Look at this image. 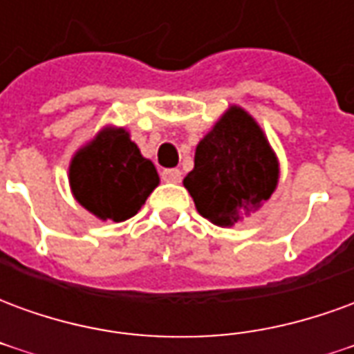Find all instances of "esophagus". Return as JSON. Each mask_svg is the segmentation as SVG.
<instances>
[{"label":"esophagus","instance_id":"34e87169","mask_svg":"<svg viewBox=\"0 0 354 354\" xmlns=\"http://www.w3.org/2000/svg\"><path fill=\"white\" fill-rule=\"evenodd\" d=\"M161 178L165 182H170V184H176L180 182V178H182V172L178 169H165L161 172Z\"/></svg>","mask_w":354,"mask_h":354}]
</instances>
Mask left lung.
Returning <instances> with one entry per match:
<instances>
[{
    "instance_id": "8db88e82",
    "label": "left lung",
    "mask_w": 354,
    "mask_h": 354,
    "mask_svg": "<svg viewBox=\"0 0 354 354\" xmlns=\"http://www.w3.org/2000/svg\"><path fill=\"white\" fill-rule=\"evenodd\" d=\"M279 184V161L254 117L231 106L195 149L185 189L203 218L231 227L256 212Z\"/></svg>"
}]
</instances>
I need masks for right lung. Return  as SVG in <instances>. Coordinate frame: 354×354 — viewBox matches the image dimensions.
I'll return each mask as SVG.
<instances>
[{
	"label": "right lung",
	"mask_w": 354,
	"mask_h": 354,
	"mask_svg": "<svg viewBox=\"0 0 354 354\" xmlns=\"http://www.w3.org/2000/svg\"><path fill=\"white\" fill-rule=\"evenodd\" d=\"M159 185L153 162L142 157L124 129L106 127L70 162V187L98 220L124 222Z\"/></svg>",
	"instance_id": "right-lung-1"
}]
</instances>
